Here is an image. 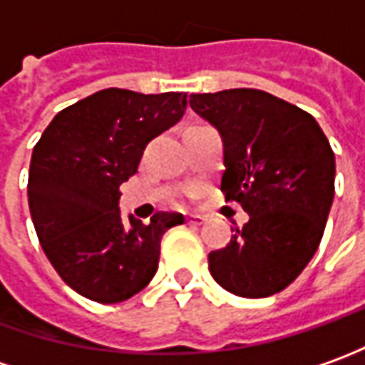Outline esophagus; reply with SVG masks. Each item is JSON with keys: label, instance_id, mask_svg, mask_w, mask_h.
Returning a JSON list of instances; mask_svg holds the SVG:
<instances>
[{"label": "esophagus", "instance_id": "1", "mask_svg": "<svg viewBox=\"0 0 365 365\" xmlns=\"http://www.w3.org/2000/svg\"><path fill=\"white\" fill-rule=\"evenodd\" d=\"M205 221H207V219L200 217V215H188L187 217V222L188 225H192V227H199V225H202Z\"/></svg>", "mask_w": 365, "mask_h": 365}]
</instances>
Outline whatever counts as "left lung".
Masks as SVG:
<instances>
[{
  "label": "left lung",
  "instance_id": "left-lung-1",
  "mask_svg": "<svg viewBox=\"0 0 365 365\" xmlns=\"http://www.w3.org/2000/svg\"><path fill=\"white\" fill-rule=\"evenodd\" d=\"M222 138L221 190L249 221L209 253V271L239 297H269L315 255L334 202L336 156L312 114L253 88L190 94Z\"/></svg>",
  "mask_w": 365,
  "mask_h": 365
}]
</instances>
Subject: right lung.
Segmentation results:
<instances>
[{"label":"right lung","mask_w":365,"mask_h":365,"mask_svg":"<svg viewBox=\"0 0 365 365\" xmlns=\"http://www.w3.org/2000/svg\"><path fill=\"white\" fill-rule=\"evenodd\" d=\"M187 94L106 88L58 112L34 146L28 202L40 245L76 293L120 303L158 269L163 235L185 221L156 212L148 225L120 217V187L138 170L146 144L175 126Z\"/></svg>","instance_id":"add662e5"}]
</instances>
